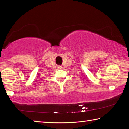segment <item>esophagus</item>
Wrapping results in <instances>:
<instances>
[{
  "mask_svg": "<svg viewBox=\"0 0 129 129\" xmlns=\"http://www.w3.org/2000/svg\"><path fill=\"white\" fill-rule=\"evenodd\" d=\"M62 67L61 66H59V67H58L59 69H62Z\"/></svg>",
  "mask_w": 129,
  "mask_h": 129,
  "instance_id": "1",
  "label": "esophagus"
}]
</instances>
